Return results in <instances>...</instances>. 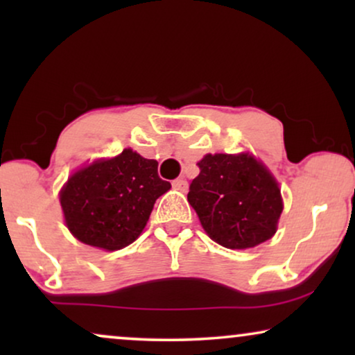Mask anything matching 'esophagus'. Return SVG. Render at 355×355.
Returning <instances> with one entry per match:
<instances>
[{"label":"esophagus","instance_id":"esophagus-1","mask_svg":"<svg viewBox=\"0 0 355 355\" xmlns=\"http://www.w3.org/2000/svg\"><path fill=\"white\" fill-rule=\"evenodd\" d=\"M173 187L176 189V191L186 192V191H187V181H186V179H184V178L174 179V181H173Z\"/></svg>","mask_w":355,"mask_h":355}]
</instances>
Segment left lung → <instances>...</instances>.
Masks as SVG:
<instances>
[{"label": "left lung", "instance_id": "1", "mask_svg": "<svg viewBox=\"0 0 355 355\" xmlns=\"http://www.w3.org/2000/svg\"><path fill=\"white\" fill-rule=\"evenodd\" d=\"M187 200L208 236L226 249H250L273 237L283 211L278 182L254 155L208 153Z\"/></svg>", "mask_w": 355, "mask_h": 355}]
</instances>
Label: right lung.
<instances>
[{"label": "right lung", "mask_w": 355, "mask_h": 355, "mask_svg": "<svg viewBox=\"0 0 355 355\" xmlns=\"http://www.w3.org/2000/svg\"><path fill=\"white\" fill-rule=\"evenodd\" d=\"M169 189L171 184L158 176L157 159L125 148L72 174L60 202L74 237L98 249L119 250L137 239L157 198Z\"/></svg>", "instance_id": "1"}]
</instances>
